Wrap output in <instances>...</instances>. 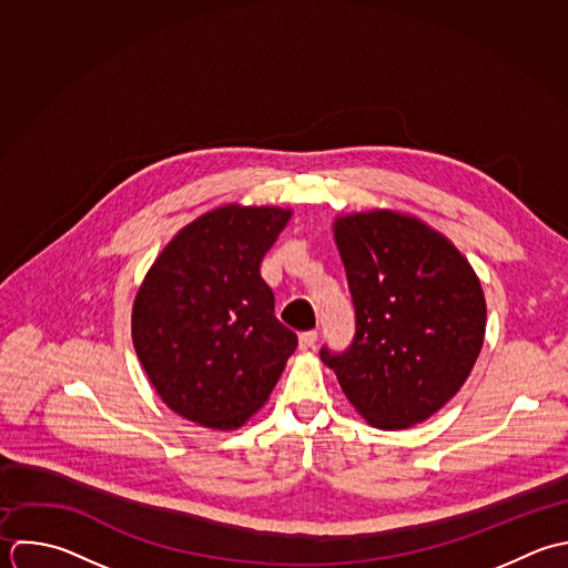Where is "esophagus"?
Returning <instances> with one entry per match:
<instances>
[{
	"label": "esophagus",
	"instance_id": "obj_1",
	"mask_svg": "<svg viewBox=\"0 0 568 568\" xmlns=\"http://www.w3.org/2000/svg\"><path fill=\"white\" fill-rule=\"evenodd\" d=\"M316 341H318V332H303L301 336H298V347L305 352V349H312L314 345H316Z\"/></svg>",
	"mask_w": 568,
	"mask_h": 568
}]
</instances>
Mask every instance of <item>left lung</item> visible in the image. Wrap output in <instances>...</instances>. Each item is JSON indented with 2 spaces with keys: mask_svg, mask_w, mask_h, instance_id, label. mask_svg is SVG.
I'll list each match as a JSON object with an SVG mask.
<instances>
[{
  "mask_svg": "<svg viewBox=\"0 0 568 568\" xmlns=\"http://www.w3.org/2000/svg\"><path fill=\"white\" fill-rule=\"evenodd\" d=\"M334 236L356 334L343 352L325 345L321 358L369 425H418L458 394L476 365L487 325L480 281L445 236L412 216H341Z\"/></svg>",
  "mask_w": 568,
  "mask_h": 568,
  "instance_id": "1",
  "label": "left lung"
}]
</instances>
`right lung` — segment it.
Here are the masks:
<instances>
[{
	"label": "right lung",
	"instance_id": "add662e5",
	"mask_svg": "<svg viewBox=\"0 0 568 568\" xmlns=\"http://www.w3.org/2000/svg\"><path fill=\"white\" fill-rule=\"evenodd\" d=\"M290 210H212L159 254L132 310L136 356L163 403L212 429L241 427L272 394L298 336L274 314L261 261Z\"/></svg>",
	"mask_w": 568,
	"mask_h": 568
}]
</instances>
